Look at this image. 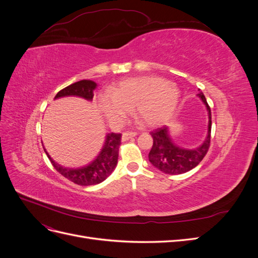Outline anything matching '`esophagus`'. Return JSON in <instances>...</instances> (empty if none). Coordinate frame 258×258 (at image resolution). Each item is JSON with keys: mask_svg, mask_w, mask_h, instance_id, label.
Instances as JSON below:
<instances>
[{"mask_svg": "<svg viewBox=\"0 0 258 258\" xmlns=\"http://www.w3.org/2000/svg\"><path fill=\"white\" fill-rule=\"evenodd\" d=\"M137 135H138L137 132H123V134L121 135V141L126 142V141H128V140L135 138Z\"/></svg>", "mask_w": 258, "mask_h": 258, "instance_id": "34e87169", "label": "esophagus"}]
</instances>
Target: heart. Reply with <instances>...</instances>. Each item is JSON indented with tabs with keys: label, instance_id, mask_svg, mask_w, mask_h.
<instances>
[{
	"label": "heart",
	"instance_id": "1",
	"mask_svg": "<svg viewBox=\"0 0 258 258\" xmlns=\"http://www.w3.org/2000/svg\"><path fill=\"white\" fill-rule=\"evenodd\" d=\"M179 100L176 85L158 76H143L120 82L108 95L99 98V108L113 123H119L134 110L145 126L156 127L168 121Z\"/></svg>",
	"mask_w": 258,
	"mask_h": 258
}]
</instances>
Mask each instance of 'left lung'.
Instances as JSON below:
<instances>
[{"instance_id":"obj_1","label":"left lung","mask_w":258,"mask_h":258,"mask_svg":"<svg viewBox=\"0 0 258 258\" xmlns=\"http://www.w3.org/2000/svg\"><path fill=\"white\" fill-rule=\"evenodd\" d=\"M197 96L206 105L209 116L208 135L201 145L195 148L178 146L170 137L169 128L167 126L157 128L151 132L153 137V146L150 154H148V159L155 168H157L163 173L172 175L185 173L197 167L209 151L211 142V124H212L211 108L207 102L204 92L199 91Z\"/></svg>"}]
</instances>
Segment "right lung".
I'll return each mask as SVG.
<instances>
[{
	"label": "right lung",
	"instance_id": "obj_1",
	"mask_svg": "<svg viewBox=\"0 0 258 258\" xmlns=\"http://www.w3.org/2000/svg\"><path fill=\"white\" fill-rule=\"evenodd\" d=\"M97 84L92 81L83 80L80 82H76L72 85L68 86V87L60 90L54 99L63 98V97H81L88 101H91L93 98V90L96 89ZM120 134H107L105 137L104 145L102 150L97 156V158L91 161L89 165L72 169V168H66L58 165L54 162L52 158L46 152V155L51 161L53 168L56 169L58 172L63 175L66 178L70 181L82 186H89V185H96L110 176L111 173L114 171L117 165V159H118V151L120 145Z\"/></svg>",
	"mask_w": 258,
	"mask_h": 258
}]
</instances>
